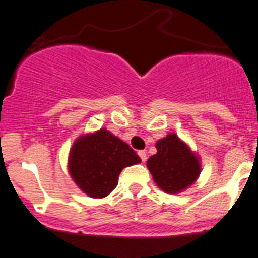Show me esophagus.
Segmentation results:
<instances>
[{
    "mask_svg": "<svg viewBox=\"0 0 258 258\" xmlns=\"http://www.w3.org/2000/svg\"><path fill=\"white\" fill-rule=\"evenodd\" d=\"M138 155H140V158L142 159V162H146L147 160V153L145 150H141L138 151Z\"/></svg>",
    "mask_w": 258,
    "mask_h": 258,
    "instance_id": "esophagus-1",
    "label": "esophagus"
}]
</instances>
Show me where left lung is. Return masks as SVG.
I'll list each match as a JSON object with an SVG mask.
<instances>
[{"label":"left lung","instance_id":"obj_1","mask_svg":"<svg viewBox=\"0 0 258 258\" xmlns=\"http://www.w3.org/2000/svg\"><path fill=\"white\" fill-rule=\"evenodd\" d=\"M156 154L147 160L154 181L166 193H180L192 185L201 172L198 156L175 133L155 144Z\"/></svg>","mask_w":258,"mask_h":258}]
</instances>
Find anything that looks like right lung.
I'll list each match as a JSON object with an SVG mask.
<instances>
[{
	"label": "right lung",
	"mask_w": 258,
	"mask_h": 258,
	"mask_svg": "<svg viewBox=\"0 0 258 258\" xmlns=\"http://www.w3.org/2000/svg\"><path fill=\"white\" fill-rule=\"evenodd\" d=\"M141 158L124 141L105 127L81 136L69 154V173L78 188L92 198H103L116 188L125 167Z\"/></svg>",
	"instance_id": "right-lung-1"
}]
</instances>
